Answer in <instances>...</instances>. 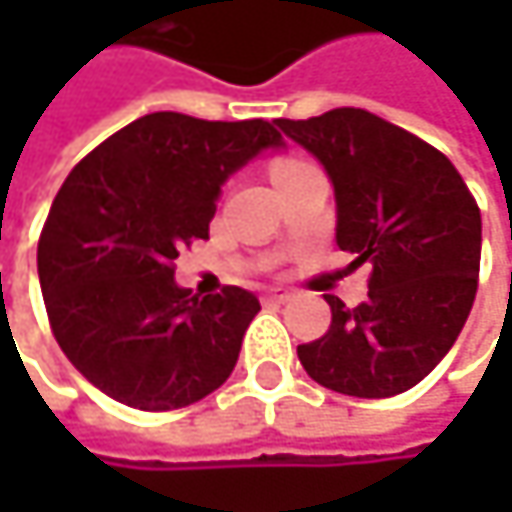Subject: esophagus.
Returning <instances> with one entry per match:
<instances>
[{"label":"esophagus","mask_w":512,"mask_h":512,"mask_svg":"<svg viewBox=\"0 0 512 512\" xmlns=\"http://www.w3.org/2000/svg\"><path fill=\"white\" fill-rule=\"evenodd\" d=\"M293 299V290H287V287H272V290H266V302H290Z\"/></svg>","instance_id":"obj_1"}]
</instances>
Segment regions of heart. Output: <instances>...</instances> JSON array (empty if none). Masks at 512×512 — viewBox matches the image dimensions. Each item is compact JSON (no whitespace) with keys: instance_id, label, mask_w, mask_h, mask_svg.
Segmentation results:
<instances>
[{"instance_id":"obj_1","label":"heart","mask_w":512,"mask_h":512,"mask_svg":"<svg viewBox=\"0 0 512 512\" xmlns=\"http://www.w3.org/2000/svg\"><path fill=\"white\" fill-rule=\"evenodd\" d=\"M281 165H284V162H281Z\"/></svg>"}]
</instances>
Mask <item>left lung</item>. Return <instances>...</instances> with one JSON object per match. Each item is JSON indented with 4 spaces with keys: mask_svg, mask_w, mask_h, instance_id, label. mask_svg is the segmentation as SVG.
Returning <instances> with one entry per match:
<instances>
[{
    "mask_svg": "<svg viewBox=\"0 0 512 512\" xmlns=\"http://www.w3.org/2000/svg\"><path fill=\"white\" fill-rule=\"evenodd\" d=\"M275 127L335 189V243L370 263L367 299L326 296L332 326L296 353L338 394L382 400L418 385L462 332L480 272V210L451 159L364 112L332 109Z\"/></svg>",
    "mask_w": 512,
    "mask_h": 512,
    "instance_id": "1",
    "label": "left lung"
}]
</instances>
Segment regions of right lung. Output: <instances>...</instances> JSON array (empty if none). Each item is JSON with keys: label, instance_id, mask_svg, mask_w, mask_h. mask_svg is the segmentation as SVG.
Here are the masks:
<instances>
[{"label": "right lung", "instance_id": "obj_1", "mask_svg": "<svg viewBox=\"0 0 512 512\" xmlns=\"http://www.w3.org/2000/svg\"><path fill=\"white\" fill-rule=\"evenodd\" d=\"M284 139L269 121L145 115L61 183L38 243L50 326L70 364L112 400L168 412L213 394L260 311L255 293L192 296L174 260L207 240L222 186Z\"/></svg>", "mask_w": 512, "mask_h": 512}]
</instances>
